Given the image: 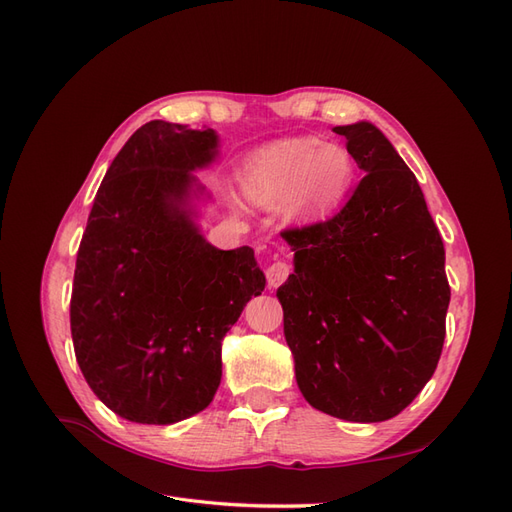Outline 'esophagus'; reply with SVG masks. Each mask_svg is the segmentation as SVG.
<instances>
[{"label": "esophagus", "mask_w": 512, "mask_h": 512, "mask_svg": "<svg viewBox=\"0 0 512 512\" xmlns=\"http://www.w3.org/2000/svg\"><path fill=\"white\" fill-rule=\"evenodd\" d=\"M290 273H292V267L288 265V262L277 260L267 269V282H269V286H280L288 280Z\"/></svg>", "instance_id": "esophagus-1"}]
</instances>
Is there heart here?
<instances>
[{
    "label": "heart",
    "instance_id": "b5f03b06",
    "mask_svg": "<svg viewBox=\"0 0 512 512\" xmlns=\"http://www.w3.org/2000/svg\"><path fill=\"white\" fill-rule=\"evenodd\" d=\"M348 153L318 138H286L256 151L241 173L245 196L260 207L284 200L290 220L314 218L339 203L350 185Z\"/></svg>",
    "mask_w": 512,
    "mask_h": 512
}]
</instances>
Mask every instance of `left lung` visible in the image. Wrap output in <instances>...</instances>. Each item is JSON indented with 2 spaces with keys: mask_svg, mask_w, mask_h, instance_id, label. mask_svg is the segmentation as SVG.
<instances>
[{
  "mask_svg": "<svg viewBox=\"0 0 512 512\" xmlns=\"http://www.w3.org/2000/svg\"><path fill=\"white\" fill-rule=\"evenodd\" d=\"M333 130L365 175L333 218L284 230L294 273L277 299L303 397L380 423L436 371L451 286L438 226L395 147L367 121Z\"/></svg>",
  "mask_w": 512,
  "mask_h": 512,
  "instance_id": "left-lung-1",
  "label": "left lung"
}]
</instances>
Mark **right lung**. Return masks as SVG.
I'll list each match as a JSON object with an SVG mask.
<instances>
[{
	"mask_svg": "<svg viewBox=\"0 0 512 512\" xmlns=\"http://www.w3.org/2000/svg\"><path fill=\"white\" fill-rule=\"evenodd\" d=\"M218 134L153 119L121 147L91 207L70 299L74 354L115 414L170 425L205 410L222 339L265 290L252 247L218 250L181 205Z\"/></svg>",
	"mask_w": 512,
	"mask_h": 512,
	"instance_id": "add662e5",
	"label": "right lung"
}]
</instances>
